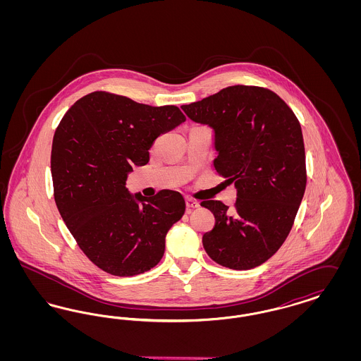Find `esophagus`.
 <instances>
[{
  "mask_svg": "<svg viewBox=\"0 0 361 361\" xmlns=\"http://www.w3.org/2000/svg\"><path fill=\"white\" fill-rule=\"evenodd\" d=\"M185 203H187V208H188V211L193 209V208H197V207L200 206L197 200H193V199H189V197L185 200Z\"/></svg>",
  "mask_w": 361,
  "mask_h": 361,
  "instance_id": "obj_1",
  "label": "esophagus"
}]
</instances>
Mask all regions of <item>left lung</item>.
<instances>
[{
	"label": "left lung",
	"mask_w": 361,
	"mask_h": 361,
	"mask_svg": "<svg viewBox=\"0 0 361 361\" xmlns=\"http://www.w3.org/2000/svg\"><path fill=\"white\" fill-rule=\"evenodd\" d=\"M215 134V171L237 188L230 211L219 200L202 206L215 216L203 235L219 265L246 271L272 257L288 237L306 189V155L299 121L275 92L234 85L181 106Z\"/></svg>",
	"instance_id": "1"
}]
</instances>
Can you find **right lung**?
<instances>
[{"mask_svg": "<svg viewBox=\"0 0 361 361\" xmlns=\"http://www.w3.org/2000/svg\"><path fill=\"white\" fill-rule=\"evenodd\" d=\"M185 121L174 105L152 106L93 92L71 105L52 139L54 197L80 249L114 276L150 271L165 237L185 212L181 193L153 197L126 188L133 166L149 162L155 139Z\"/></svg>", "mask_w": 361, "mask_h": 361, "instance_id": "right-lung-1", "label": "right lung"}]
</instances>
